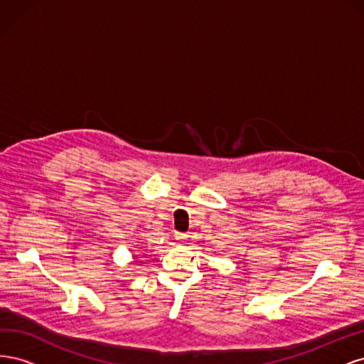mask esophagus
Returning <instances> with one entry per match:
<instances>
[{"instance_id":"1","label":"esophagus","mask_w":364,"mask_h":364,"mask_svg":"<svg viewBox=\"0 0 364 364\" xmlns=\"http://www.w3.org/2000/svg\"><path fill=\"white\" fill-rule=\"evenodd\" d=\"M176 240H179L181 243H186V241H188V238H190V235H186V234H181V232H176Z\"/></svg>"}]
</instances>
